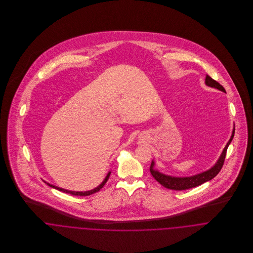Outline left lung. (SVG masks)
<instances>
[{"instance_id":"obj_1","label":"left lung","mask_w":253,"mask_h":253,"mask_svg":"<svg viewBox=\"0 0 253 253\" xmlns=\"http://www.w3.org/2000/svg\"><path fill=\"white\" fill-rule=\"evenodd\" d=\"M206 84L211 87H215L219 90L225 91V88L216 82L215 80H213L211 77L207 76L206 77ZM235 134V128L233 130L232 136L229 140V142L225 146L219 160L217 161L215 166L213 168H211V169L202 172L200 174L194 175V176H190V177H172V176H169V175H165L163 173H160L159 171L153 169L154 167V162H152L151 167H150V172L153 175V177L158 181L161 185H163L164 187L170 189V190H176V191H182V190H187V189H191L197 186H200L202 184H204L207 181L211 180L212 178H214L217 174L219 173V171L221 170L224 162H225V158H226V154H227V149L228 146L231 143L233 137Z\"/></svg>"}]
</instances>
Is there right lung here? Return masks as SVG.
Instances as JSON below:
<instances>
[{
	"mask_svg": "<svg viewBox=\"0 0 253 253\" xmlns=\"http://www.w3.org/2000/svg\"><path fill=\"white\" fill-rule=\"evenodd\" d=\"M110 173L111 172H109L108 174H107V176H106V178L104 179V181L98 186V187H96V188H94L93 190H90V191H86V192H75V191H68V190H65V189H62V188H59V187H55V186H53V185H50V184H48L47 183V185L48 186H50V187H52V188H55V189H57V190H59V191H61V192H63V193H67V194H71L73 196H89V195H92V194H94V193H96V192H98L101 188H103V186L105 185V183L107 182V180L109 179V176H110Z\"/></svg>",
	"mask_w": 253,
	"mask_h": 253,
	"instance_id": "add662e5",
	"label": "right lung"
}]
</instances>
